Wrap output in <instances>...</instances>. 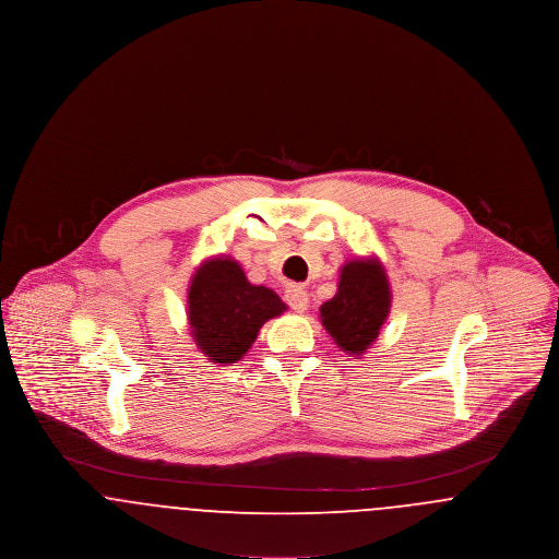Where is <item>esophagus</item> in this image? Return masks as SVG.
<instances>
[{
    "instance_id": "34e87169",
    "label": "esophagus",
    "mask_w": 559,
    "mask_h": 559,
    "mask_svg": "<svg viewBox=\"0 0 559 559\" xmlns=\"http://www.w3.org/2000/svg\"><path fill=\"white\" fill-rule=\"evenodd\" d=\"M285 299L295 312H306L308 310V293L299 285H289L285 289Z\"/></svg>"
}]
</instances>
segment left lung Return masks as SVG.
I'll list each match as a JSON object with an SVG mask.
<instances>
[{"instance_id": "obj_1", "label": "left lung", "mask_w": 559, "mask_h": 559, "mask_svg": "<svg viewBox=\"0 0 559 559\" xmlns=\"http://www.w3.org/2000/svg\"><path fill=\"white\" fill-rule=\"evenodd\" d=\"M392 306L383 266L374 258L349 260L342 266L335 297L320 306V320L335 344L362 356L379 337Z\"/></svg>"}]
</instances>
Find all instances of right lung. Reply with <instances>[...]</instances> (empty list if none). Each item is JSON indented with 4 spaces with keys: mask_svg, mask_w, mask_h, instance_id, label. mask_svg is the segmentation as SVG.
I'll return each mask as SVG.
<instances>
[{
    "mask_svg": "<svg viewBox=\"0 0 559 559\" xmlns=\"http://www.w3.org/2000/svg\"><path fill=\"white\" fill-rule=\"evenodd\" d=\"M287 306L272 289L251 285L239 262L212 258L197 267L188 287V324L194 344L212 360H240L266 320Z\"/></svg>",
    "mask_w": 559,
    "mask_h": 559,
    "instance_id": "obj_1",
    "label": "right lung"
}]
</instances>
